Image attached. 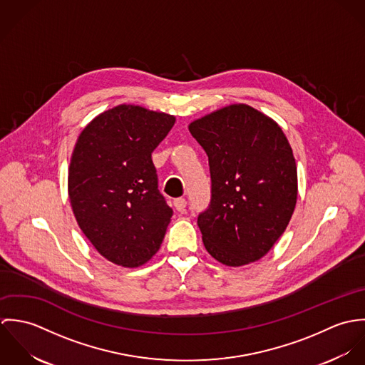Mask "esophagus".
<instances>
[{
	"mask_svg": "<svg viewBox=\"0 0 365 365\" xmlns=\"http://www.w3.org/2000/svg\"><path fill=\"white\" fill-rule=\"evenodd\" d=\"M174 208L177 209L178 212H184L187 208V201L184 198H177L174 201Z\"/></svg>",
	"mask_w": 365,
	"mask_h": 365,
	"instance_id": "esophagus-1",
	"label": "esophagus"
}]
</instances>
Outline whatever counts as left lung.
I'll return each mask as SVG.
<instances>
[{
  "label": "left lung",
  "instance_id": "left-lung-1",
  "mask_svg": "<svg viewBox=\"0 0 365 365\" xmlns=\"http://www.w3.org/2000/svg\"><path fill=\"white\" fill-rule=\"evenodd\" d=\"M188 129L208 155L212 197L198 216L205 249L227 267L260 260L297 205V163L287 136L246 104L216 109Z\"/></svg>",
  "mask_w": 365,
  "mask_h": 365
}]
</instances>
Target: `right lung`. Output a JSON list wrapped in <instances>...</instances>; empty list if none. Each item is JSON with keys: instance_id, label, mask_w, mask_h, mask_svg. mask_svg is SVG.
Returning <instances> with one entry per match:
<instances>
[{"instance_id": "obj_1", "label": "right lung", "mask_w": 365, "mask_h": 365, "mask_svg": "<svg viewBox=\"0 0 365 365\" xmlns=\"http://www.w3.org/2000/svg\"><path fill=\"white\" fill-rule=\"evenodd\" d=\"M175 116L120 104L97 115L80 133L68 167L76 220L96 250L122 267L157 253L173 209L157 188L152 153Z\"/></svg>"}]
</instances>
